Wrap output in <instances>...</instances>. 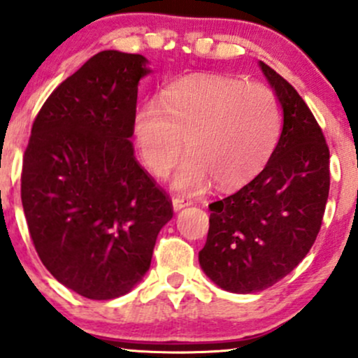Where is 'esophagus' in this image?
I'll use <instances>...</instances> for the list:
<instances>
[{"mask_svg":"<svg viewBox=\"0 0 358 358\" xmlns=\"http://www.w3.org/2000/svg\"><path fill=\"white\" fill-rule=\"evenodd\" d=\"M191 203L193 201H191L189 198H184V196H174V198H172V206H174L176 211L182 210L184 206H189Z\"/></svg>","mask_w":358,"mask_h":358,"instance_id":"34e87169","label":"esophagus"}]
</instances>
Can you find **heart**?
I'll return each mask as SVG.
<instances>
[{
	"label": "heart",
	"instance_id": "1",
	"mask_svg": "<svg viewBox=\"0 0 358 358\" xmlns=\"http://www.w3.org/2000/svg\"><path fill=\"white\" fill-rule=\"evenodd\" d=\"M282 110L264 83L229 76H186L164 92L160 106L148 102L134 116V138L143 164L157 178L187 153L176 172L179 189L199 191L210 178L218 186L245 182L275 148Z\"/></svg>",
	"mask_w": 358,
	"mask_h": 358
}]
</instances>
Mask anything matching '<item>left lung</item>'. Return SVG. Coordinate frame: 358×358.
<instances>
[{
	"label": "left lung",
	"instance_id": "left-lung-1",
	"mask_svg": "<svg viewBox=\"0 0 358 358\" xmlns=\"http://www.w3.org/2000/svg\"><path fill=\"white\" fill-rule=\"evenodd\" d=\"M259 64L283 107L282 134L251 182L208 205L210 229L199 251L203 271L234 294L270 288L301 263L321 229L329 193L321 126L297 90Z\"/></svg>",
	"mask_w": 358,
	"mask_h": 358
}]
</instances>
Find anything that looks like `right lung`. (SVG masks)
Segmentation results:
<instances>
[{
  "label": "right lung",
  "instance_id": "obj_1",
  "mask_svg": "<svg viewBox=\"0 0 358 358\" xmlns=\"http://www.w3.org/2000/svg\"><path fill=\"white\" fill-rule=\"evenodd\" d=\"M145 64L119 51L90 57L41 107L24 153L34 248L57 282L92 301L128 294L143 278L174 215L129 141Z\"/></svg>",
  "mask_w": 358,
  "mask_h": 358
}]
</instances>
